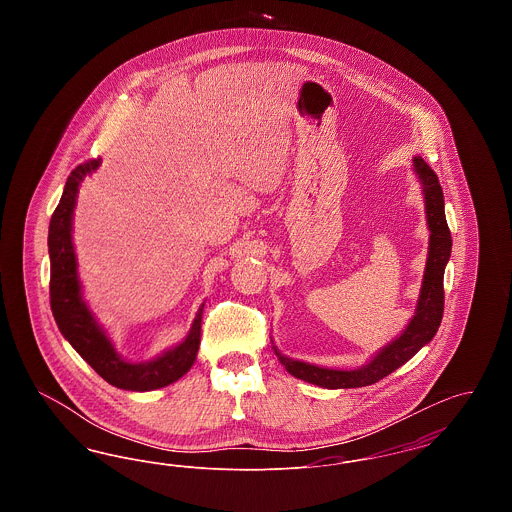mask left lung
Wrapping results in <instances>:
<instances>
[{"label": "left lung", "mask_w": 512, "mask_h": 512, "mask_svg": "<svg viewBox=\"0 0 512 512\" xmlns=\"http://www.w3.org/2000/svg\"><path fill=\"white\" fill-rule=\"evenodd\" d=\"M413 167L414 172L418 174V180L422 182L424 203H426V222L430 228V244H428V259L424 268L422 288H420L416 311L411 322L407 324V328L401 332L399 338L390 341L372 357V361L355 370H336V368L309 365V363L295 361L282 355L274 347L278 361L286 366V370L295 378L320 388H328V390L370 386L386 378L395 368L405 365L436 336L441 317H443V299H445L443 272L451 257V232L445 220L443 190L439 186L436 172L428 167V163L422 157H413Z\"/></svg>", "instance_id": "8db88e82"}]
</instances>
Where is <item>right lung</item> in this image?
Segmentation results:
<instances>
[{
    "instance_id": "obj_1",
    "label": "right lung",
    "mask_w": 512,
    "mask_h": 512,
    "mask_svg": "<svg viewBox=\"0 0 512 512\" xmlns=\"http://www.w3.org/2000/svg\"><path fill=\"white\" fill-rule=\"evenodd\" d=\"M99 165L101 159H90L69 174L61 201L51 215L48 234L51 313L65 340L73 345L76 353L105 382L121 390H159L182 378L194 365L201 340L203 305L195 315L186 340L161 353L159 357L146 363H130L117 353L113 341L107 338L105 330L99 326L98 320L82 299V286L78 280L73 245V213L78 186Z\"/></svg>"
}]
</instances>
